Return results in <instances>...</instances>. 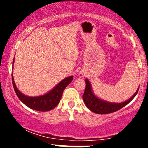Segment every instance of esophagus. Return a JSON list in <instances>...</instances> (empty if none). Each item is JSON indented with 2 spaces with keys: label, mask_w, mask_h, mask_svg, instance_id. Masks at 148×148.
I'll return each mask as SVG.
<instances>
[{
  "label": "esophagus",
  "mask_w": 148,
  "mask_h": 148,
  "mask_svg": "<svg viewBox=\"0 0 148 148\" xmlns=\"http://www.w3.org/2000/svg\"><path fill=\"white\" fill-rule=\"evenodd\" d=\"M79 77H81V78H82V77H84V75H82V74H80Z\"/></svg>",
  "instance_id": "esophagus-1"
}]
</instances>
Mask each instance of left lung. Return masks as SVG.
<instances>
[{
    "instance_id": "8db88e82",
    "label": "left lung",
    "mask_w": 148,
    "mask_h": 148,
    "mask_svg": "<svg viewBox=\"0 0 148 148\" xmlns=\"http://www.w3.org/2000/svg\"><path fill=\"white\" fill-rule=\"evenodd\" d=\"M85 83H86V87H85V90L82 97L84 104H86V107L89 110H91L93 112L97 113V114H110V113L114 112L122 109V107L129 104L134 99L139 90L138 87V90L134 94L133 96L125 102L121 103L108 102L102 100V99H99L97 97L95 96V95L92 92V85L87 79H85Z\"/></svg>"
}]
</instances>
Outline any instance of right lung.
I'll return each instance as SVG.
<instances>
[{"mask_svg":"<svg viewBox=\"0 0 148 148\" xmlns=\"http://www.w3.org/2000/svg\"><path fill=\"white\" fill-rule=\"evenodd\" d=\"M14 62V59L13 62ZM73 80V76L65 78L60 82L53 89L42 96L28 97L23 95L16 87L12 74V82L16 94L18 99L24 104L32 110L40 112H47L57 106L62 98L64 90Z\"/></svg>","mask_w":148,"mask_h":148,"instance_id":"right-lung-1","label":"right lung"}]
</instances>
